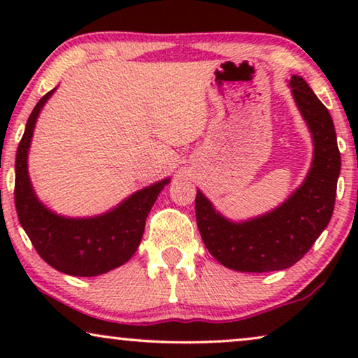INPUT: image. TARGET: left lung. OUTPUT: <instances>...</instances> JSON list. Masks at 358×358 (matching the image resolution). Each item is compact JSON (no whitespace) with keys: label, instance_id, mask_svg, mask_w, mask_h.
Listing matches in <instances>:
<instances>
[{"label":"left lung","instance_id":"8db88e82","mask_svg":"<svg viewBox=\"0 0 358 358\" xmlns=\"http://www.w3.org/2000/svg\"><path fill=\"white\" fill-rule=\"evenodd\" d=\"M292 94L310 127L315 145L305 182L280 207L249 222H229L197 190L195 218L208 252L238 272L283 271L310 251L334 212L341 153L334 122L301 76L293 75Z\"/></svg>","mask_w":358,"mask_h":358}]
</instances>
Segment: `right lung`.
I'll list each match as a JSON object with an SVG mask.
<instances>
[{"mask_svg":"<svg viewBox=\"0 0 358 358\" xmlns=\"http://www.w3.org/2000/svg\"><path fill=\"white\" fill-rule=\"evenodd\" d=\"M53 91L47 92L34 107L19 141L14 182L16 212L32 246L48 266L68 275H101L134 256L143 236L146 217L169 179L138 190L119 207L99 217L65 218L43 207L29 179L27 153L38 112Z\"/></svg>","mask_w":358,"mask_h":358,"instance_id":"add662e5","label":"right lung"}]
</instances>
